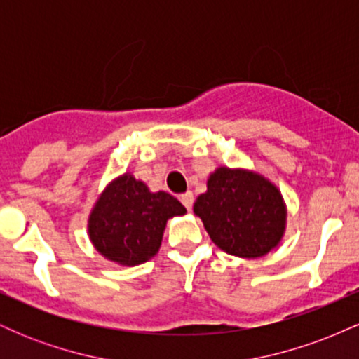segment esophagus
Segmentation results:
<instances>
[{"mask_svg":"<svg viewBox=\"0 0 359 359\" xmlns=\"http://www.w3.org/2000/svg\"><path fill=\"white\" fill-rule=\"evenodd\" d=\"M180 203L185 205V209H187V211H191L192 204H194V194L192 192L182 194V196H180Z\"/></svg>","mask_w":359,"mask_h":359,"instance_id":"34e87169","label":"esophagus"}]
</instances>
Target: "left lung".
Instances as JSON below:
<instances>
[{
    "label": "left lung",
    "instance_id": "1",
    "mask_svg": "<svg viewBox=\"0 0 359 359\" xmlns=\"http://www.w3.org/2000/svg\"><path fill=\"white\" fill-rule=\"evenodd\" d=\"M194 214L217 248L238 258L269 255L287 229V204L280 189L250 168L217 167L208 191L197 196Z\"/></svg>",
    "mask_w": 359,
    "mask_h": 359
}]
</instances>
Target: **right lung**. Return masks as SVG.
<instances>
[{
	"mask_svg": "<svg viewBox=\"0 0 359 359\" xmlns=\"http://www.w3.org/2000/svg\"><path fill=\"white\" fill-rule=\"evenodd\" d=\"M187 212L168 192H151L131 172L102 189L88 217V234L101 257L137 266L158 253L167 221Z\"/></svg>",
	"mask_w": 359,
	"mask_h": 359,
	"instance_id": "right-lung-1",
	"label": "right lung"
}]
</instances>
